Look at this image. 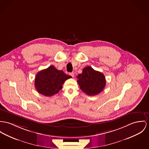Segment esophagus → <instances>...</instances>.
<instances>
[{"instance_id":"esophagus-1","label":"esophagus","mask_w":149,"mask_h":149,"mask_svg":"<svg viewBox=\"0 0 149 149\" xmlns=\"http://www.w3.org/2000/svg\"><path fill=\"white\" fill-rule=\"evenodd\" d=\"M70 75H71L72 77H74V73L72 72H70Z\"/></svg>"}]
</instances>
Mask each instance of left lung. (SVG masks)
Here are the masks:
<instances>
[{"instance_id": "8db88e82", "label": "left lung", "mask_w": 149, "mask_h": 149, "mask_svg": "<svg viewBox=\"0 0 149 149\" xmlns=\"http://www.w3.org/2000/svg\"><path fill=\"white\" fill-rule=\"evenodd\" d=\"M80 89L90 96H94L102 91L106 84L105 78L102 72L90 66L83 69L82 73L77 76Z\"/></svg>"}]
</instances>
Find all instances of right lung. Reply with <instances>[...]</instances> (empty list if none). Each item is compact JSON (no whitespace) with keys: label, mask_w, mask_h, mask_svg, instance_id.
<instances>
[{"label":"right lung","mask_w":149,"mask_h":149,"mask_svg":"<svg viewBox=\"0 0 149 149\" xmlns=\"http://www.w3.org/2000/svg\"><path fill=\"white\" fill-rule=\"evenodd\" d=\"M71 78L63 71L58 70L54 66H50L36 74L34 86L38 93L51 96L57 93L62 89L65 81Z\"/></svg>","instance_id":"right-lung-1"}]
</instances>
